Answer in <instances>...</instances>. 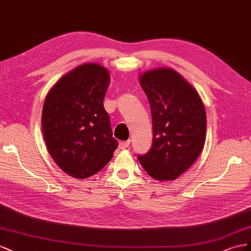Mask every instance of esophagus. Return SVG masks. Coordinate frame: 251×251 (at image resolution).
<instances>
[{
  "mask_svg": "<svg viewBox=\"0 0 251 251\" xmlns=\"http://www.w3.org/2000/svg\"><path fill=\"white\" fill-rule=\"evenodd\" d=\"M129 145H130V140H128V141H125V142H121L119 147H120V149H126V148L129 147Z\"/></svg>",
  "mask_w": 251,
  "mask_h": 251,
  "instance_id": "esophagus-1",
  "label": "esophagus"
}]
</instances>
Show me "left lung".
I'll use <instances>...</instances> for the list:
<instances>
[{"instance_id":"obj_1","label":"left lung","mask_w":251,"mask_h":251,"mask_svg":"<svg viewBox=\"0 0 251 251\" xmlns=\"http://www.w3.org/2000/svg\"><path fill=\"white\" fill-rule=\"evenodd\" d=\"M140 83L150 104L153 140L138 155L146 173L157 181H173L187 170L203 150L206 112L195 88L170 68L147 71Z\"/></svg>"}]
</instances>
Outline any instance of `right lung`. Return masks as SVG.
I'll return each mask as SVG.
<instances>
[{"label": "right lung", "mask_w": 251, "mask_h": 251, "mask_svg": "<svg viewBox=\"0 0 251 251\" xmlns=\"http://www.w3.org/2000/svg\"><path fill=\"white\" fill-rule=\"evenodd\" d=\"M109 80L103 66L83 64L61 77L45 99L42 128L46 146L56 165L71 176L96 175L118 147L103 105Z\"/></svg>", "instance_id": "obj_1"}]
</instances>
